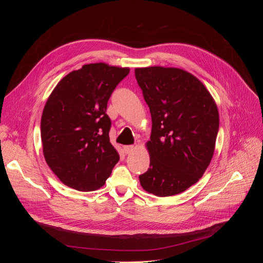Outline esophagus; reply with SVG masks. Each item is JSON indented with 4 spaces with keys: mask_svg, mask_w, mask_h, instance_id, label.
Instances as JSON below:
<instances>
[{
    "mask_svg": "<svg viewBox=\"0 0 263 263\" xmlns=\"http://www.w3.org/2000/svg\"><path fill=\"white\" fill-rule=\"evenodd\" d=\"M135 149V147L133 146V145H129V146H124L123 147V150H124V153L126 154V155H129L130 153H133V150Z\"/></svg>",
    "mask_w": 263,
    "mask_h": 263,
    "instance_id": "1",
    "label": "esophagus"
}]
</instances>
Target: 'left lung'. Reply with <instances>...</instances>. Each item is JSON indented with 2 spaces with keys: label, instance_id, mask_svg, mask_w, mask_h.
<instances>
[{
  "label": "left lung",
  "instance_id": "obj_1",
  "mask_svg": "<svg viewBox=\"0 0 263 263\" xmlns=\"http://www.w3.org/2000/svg\"><path fill=\"white\" fill-rule=\"evenodd\" d=\"M151 114L147 147L150 168L141 186L157 196H171L202 178L212 160L218 134L217 106L204 84L178 68L135 70Z\"/></svg>",
  "mask_w": 263,
  "mask_h": 263
}]
</instances>
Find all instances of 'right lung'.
<instances>
[{"instance_id": "right-lung-1", "label": "right lung", "mask_w": 263, "mask_h": 263, "mask_svg": "<svg viewBox=\"0 0 263 263\" xmlns=\"http://www.w3.org/2000/svg\"><path fill=\"white\" fill-rule=\"evenodd\" d=\"M128 68L90 63L67 74L44 108L41 136L47 164L59 180L82 192L104 185L119 160L109 141L107 102Z\"/></svg>"}]
</instances>
